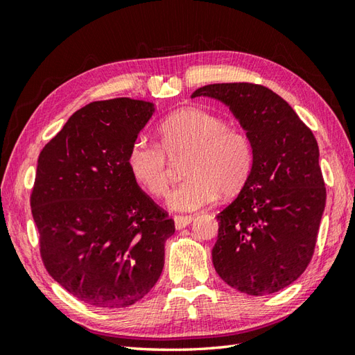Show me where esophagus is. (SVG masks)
<instances>
[{
	"instance_id": "obj_1",
	"label": "esophagus",
	"mask_w": 355,
	"mask_h": 355,
	"mask_svg": "<svg viewBox=\"0 0 355 355\" xmlns=\"http://www.w3.org/2000/svg\"><path fill=\"white\" fill-rule=\"evenodd\" d=\"M193 221V216L191 215H175L173 216V223H175V229H184L186 225H189Z\"/></svg>"
}]
</instances>
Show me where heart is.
<instances>
[{
    "label": "heart",
    "mask_w": 355,
    "mask_h": 355,
    "mask_svg": "<svg viewBox=\"0 0 355 355\" xmlns=\"http://www.w3.org/2000/svg\"><path fill=\"white\" fill-rule=\"evenodd\" d=\"M187 154V177L168 197V206L192 212L210 205L220 192L236 193L253 164L250 139L220 116L200 108L173 112L158 128V145L135 140L126 154L131 177L154 197H163L171 183V160Z\"/></svg>",
    "instance_id": "b5f03b06"
}]
</instances>
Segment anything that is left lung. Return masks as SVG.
<instances>
[{
	"mask_svg": "<svg viewBox=\"0 0 355 355\" xmlns=\"http://www.w3.org/2000/svg\"><path fill=\"white\" fill-rule=\"evenodd\" d=\"M200 96L227 105L253 149L244 187L216 216L215 270L241 293H276L304 273L314 253L327 201L318 141L267 87L212 84L192 93Z\"/></svg>",
	"mask_w": 355,
	"mask_h": 355,
	"instance_id": "left-lung-1",
	"label": "left lung"
}]
</instances>
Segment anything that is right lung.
Wrapping results in <instances>:
<instances>
[{
	"mask_svg": "<svg viewBox=\"0 0 355 355\" xmlns=\"http://www.w3.org/2000/svg\"><path fill=\"white\" fill-rule=\"evenodd\" d=\"M154 111L130 97L88 103L37 158L30 206L44 266L74 297L103 310L146 296L175 232L126 166Z\"/></svg>",
	"mask_w": 355,
	"mask_h": 355,
	"instance_id": "1",
	"label": "right lung"
}]
</instances>
